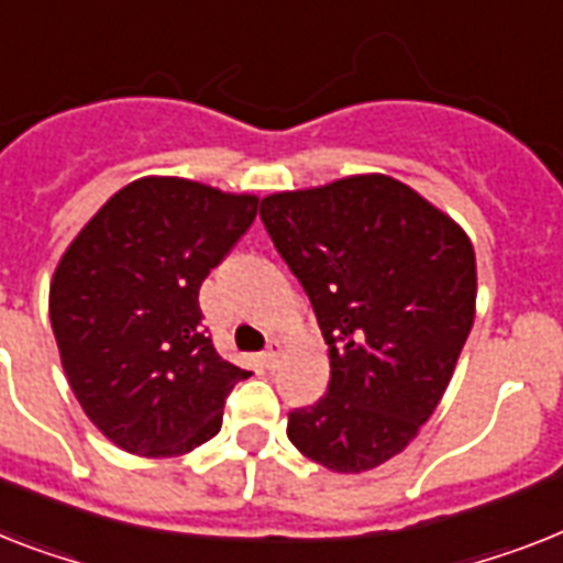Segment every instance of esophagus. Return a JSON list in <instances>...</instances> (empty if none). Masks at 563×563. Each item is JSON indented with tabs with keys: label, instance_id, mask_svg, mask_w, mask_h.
Masks as SVG:
<instances>
[{
	"label": "esophagus",
	"instance_id": "esophagus-1",
	"mask_svg": "<svg viewBox=\"0 0 563 563\" xmlns=\"http://www.w3.org/2000/svg\"><path fill=\"white\" fill-rule=\"evenodd\" d=\"M280 355H283V341H277V338H274V341H268L266 353H263V361H266V367L268 369L277 367V361H280Z\"/></svg>",
	"mask_w": 563,
	"mask_h": 563
}]
</instances>
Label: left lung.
<instances>
[{
	"mask_svg": "<svg viewBox=\"0 0 563 563\" xmlns=\"http://www.w3.org/2000/svg\"><path fill=\"white\" fill-rule=\"evenodd\" d=\"M260 217L303 283L329 387L289 413L291 445L338 474L401 454L440 405L477 312L460 222L385 173L263 196Z\"/></svg>",
	"mask_w": 563,
	"mask_h": 563,
	"instance_id": "1",
	"label": "left lung"
}]
</instances>
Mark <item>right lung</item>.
Listing matches in <instances>:
<instances>
[{
	"label": "right lung",
	"instance_id": "1",
	"mask_svg": "<svg viewBox=\"0 0 563 563\" xmlns=\"http://www.w3.org/2000/svg\"><path fill=\"white\" fill-rule=\"evenodd\" d=\"M260 196L144 176L68 242L48 289L59 364L89 422L121 451L181 456L222 428L249 369L205 335L199 286L257 217Z\"/></svg>",
	"mask_w": 563,
	"mask_h": 563
}]
</instances>
